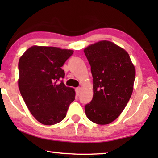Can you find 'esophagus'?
I'll return each mask as SVG.
<instances>
[{"label":"esophagus","instance_id":"esophagus-1","mask_svg":"<svg viewBox=\"0 0 158 158\" xmlns=\"http://www.w3.org/2000/svg\"><path fill=\"white\" fill-rule=\"evenodd\" d=\"M81 88H75V93H76V95L77 96H79L80 94H81Z\"/></svg>","mask_w":158,"mask_h":158}]
</instances>
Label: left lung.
I'll return each mask as SVG.
<instances>
[{
    "instance_id": "obj_1",
    "label": "left lung",
    "mask_w": 158,
    "mask_h": 158,
    "mask_svg": "<svg viewBox=\"0 0 158 158\" xmlns=\"http://www.w3.org/2000/svg\"><path fill=\"white\" fill-rule=\"evenodd\" d=\"M90 65L94 96L85 106L87 117L98 124L118 118L133 91L135 69L129 54L109 41H101L84 49Z\"/></svg>"
}]
</instances>
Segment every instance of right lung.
<instances>
[{
	"instance_id": "right-lung-1",
	"label": "right lung",
	"mask_w": 158,
	"mask_h": 158,
	"mask_svg": "<svg viewBox=\"0 0 158 158\" xmlns=\"http://www.w3.org/2000/svg\"><path fill=\"white\" fill-rule=\"evenodd\" d=\"M73 53L70 49L33 46L19 59V90L31 114L42 124L53 125L63 120L75 100L74 89L62 81V69Z\"/></svg>"
}]
</instances>
